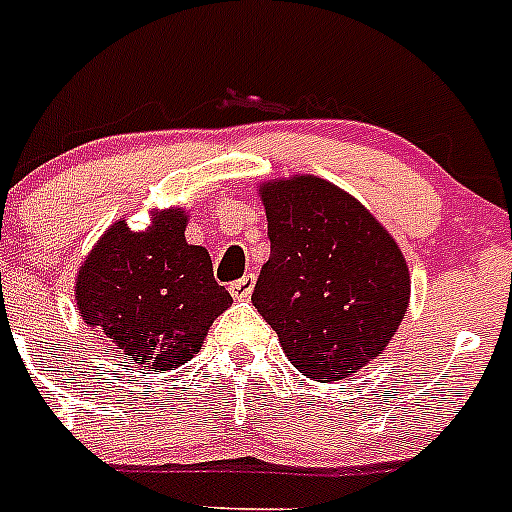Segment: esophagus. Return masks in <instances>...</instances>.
I'll use <instances>...</instances> for the list:
<instances>
[{
  "label": "esophagus",
  "mask_w": 512,
  "mask_h": 512,
  "mask_svg": "<svg viewBox=\"0 0 512 512\" xmlns=\"http://www.w3.org/2000/svg\"><path fill=\"white\" fill-rule=\"evenodd\" d=\"M253 284H256V276H253V274H246V276H243V279L233 281V284H231V294H233V297H236V299H246V297H251Z\"/></svg>",
  "instance_id": "esophagus-1"
}]
</instances>
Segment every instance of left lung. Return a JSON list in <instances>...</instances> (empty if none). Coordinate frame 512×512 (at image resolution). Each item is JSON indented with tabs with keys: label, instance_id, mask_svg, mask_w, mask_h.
I'll list each match as a JSON object with an SVG mask.
<instances>
[{
	"label": "left lung",
	"instance_id": "8db88e82",
	"mask_svg": "<svg viewBox=\"0 0 512 512\" xmlns=\"http://www.w3.org/2000/svg\"><path fill=\"white\" fill-rule=\"evenodd\" d=\"M271 256L251 302L307 378L327 383L381 355L406 317L401 248L353 195L314 175L261 185Z\"/></svg>",
	"mask_w": 512,
	"mask_h": 512
}]
</instances>
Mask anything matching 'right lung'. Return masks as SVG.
Segmentation results:
<instances>
[{
    "label": "right lung",
    "mask_w": 512,
    "mask_h": 512,
    "mask_svg": "<svg viewBox=\"0 0 512 512\" xmlns=\"http://www.w3.org/2000/svg\"><path fill=\"white\" fill-rule=\"evenodd\" d=\"M185 225L182 208L157 213L147 231L119 220L75 279V302L93 335L139 370L187 363L233 302L215 281L210 253L185 241Z\"/></svg>",
    "instance_id": "1"
}]
</instances>
